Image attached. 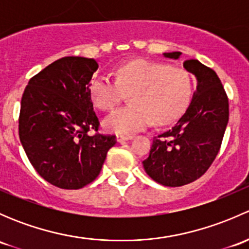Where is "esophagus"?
<instances>
[{"instance_id": "esophagus-1", "label": "esophagus", "mask_w": 249, "mask_h": 249, "mask_svg": "<svg viewBox=\"0 0 249 249\" xmlns=\"http://www.w3.org/2000/svg\"><path fill=\"white\" fill-rule=\"evenodd\" d=\"M129 140H132V136H124V135H118L117 136V141L119 143H123L125 142V141H129Z\"/></svg>"}]
</instances>
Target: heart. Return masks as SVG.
<instances>
[{
  "mask_svg": "<svg viewBox=\"0 0 249 249\" xmlns=\"http://www.w3.org/2000/svg\"><path fill=\"white\" fill-rule=\"evenodd\" d=\"M132 92V105L110 113L104 126L110 132L132 135L155 124L165 125L177 119L187 108L193 94V80L183 67L164 62L132 60L118 70L117 79L95 74L90 95L99 108L110 110Z\"/></svg>",
  "mask_w": 249,
  "mask_h": 249,
  "instance_id": "obj_1",
  "label": "heart"
}]
</instances>
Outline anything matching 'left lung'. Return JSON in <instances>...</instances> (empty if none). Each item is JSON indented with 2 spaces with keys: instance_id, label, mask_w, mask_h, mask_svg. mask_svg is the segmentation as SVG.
Here are the masks:
<instances>
[{
  "instance_id": "left-lung-1",
  "label": "left lung",
  "mask_w": 249,
  "mask_h": 249,
  "mask_svg": "<svg viewBox=\"0 0 249 249\" xmlns=\"http://www.w3.org/2000/svg\"><path fill=\"white\" fill-rule=\"evenodd\" d=\"M180 54L164 53V56L176 60ZM183 66L196 77V91L178 122L153 139L149 157L143 160L147 175L166 187L189 184L207 171L229 120V100L217 73L197 60H187Z\"/></svg>"
}]
</instances>
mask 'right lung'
<instances>
[{
	"label": "right lung",
	"mask_w": 249,
	"mask_h": 249,
	"mask_svg": "<svg viewBox=\"0 0 249 249\" xmlns=\"http://www.w3.org/2000/svg\"><path fill=\"white\" fill-rule=\"evenodd\" d=\"M97 69L94 59L61 57L32 77L22 94L20 142L38 175L61 189L91 183L117 143L114 135L97 132L90 95Z\"/></svg>",
	"instance_id": "right-lung-1"
}]
</instances>
